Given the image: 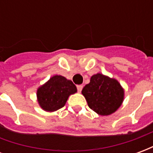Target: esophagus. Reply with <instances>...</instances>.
Wrapping results in <instances>:
<instances>
[{
  "mask_svg": "<svg viewBox=\"0 0 153 153\" xmlns=\"http://www.w3.org/2000/svg\"><path fill=\"white\" fill-rule=\"evenodd\" d=\"M82 89H83V85H77V90L79 93H81Z\"/></svg>",
  "mask_w": 153,
  "mask_h": 153,
  "instance_id": "34e87169",
  "label": "esophagus"
}]
</instances>
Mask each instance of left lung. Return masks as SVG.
<instances>
[{
  "instance_id": "8db88e82",
  "label": "left lung",
  "mask_w": 153,
  "mask_h": 153,
  "mask_svg": "<svg viewBox=\"0 0 153 153\" xmlns=\"http://www.w3.org/2000/svg\"><path fill=\"white\" fill-rule=\"evenodd\" d=\"M82 93L90 108L101 115L115 112L124 100V90L118 81L102 74L91 77Z\"/></svg>"
}]
</instances>
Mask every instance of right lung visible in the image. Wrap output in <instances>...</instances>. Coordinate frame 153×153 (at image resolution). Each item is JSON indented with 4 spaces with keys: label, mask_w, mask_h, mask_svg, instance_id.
Returning a JSON list of instances; mask_svg holds the SVG:
<instances>
[{
    "label": "right lung",
    "mask_w": 153,
    "mask_h": 153,
    "mask_svg": "<svg viewBox=\"0 0 153 153\" xmlns=\"http://www.w3.org/2000/svg\"><path fill=\"white\" fill-rule=\"evenodd\" d=\"M76 92V86L71 80L61 75H55L38 88L37 96L42 109L54 111L63 107L69 96Z\"/></svg>",
    "instance_id": "right-lung-1"
}]
</instances>
